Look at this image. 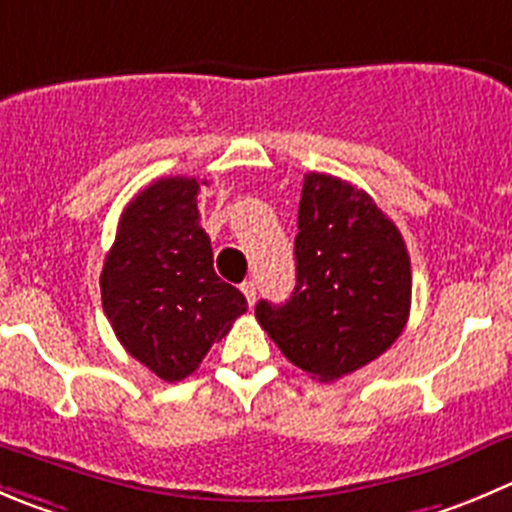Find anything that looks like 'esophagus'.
<instances>
[{
	"label": "esophagus",
	"instance_id": "34e87169",
	"mask_svg": "<svg viewBox=\"0 0 512 512\" xmlns=\"http://www.w3.org/2000/svg\"><path fill=\"white\" fill-rule=\"evenodd\" d=\"M242 292H245L247 297V305H255V297H257V285L252 280L242 282Z\"/></svg>",
	"mask_w": 512,
	"mask_h": 512
}]
</instances>
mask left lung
I'll return each mask as SVG.
<instances>
[{"label":"left lung","instance_id":"8db88e82","mask_svg":"<svg viewBox=\"0 0 512 512\" xmlns=\"http://www.w3.org/2000/svg\"><path fill=\"white\" fill-rule=\"evenodd\" d=\"M295 265L290 300H260L255 317L310 377L330 382L360 370L408 325L413 275L403 235L350 182L325 172L305 175Z\"/></svg>","mask_w":512,"mask_h":512}]
</instances>
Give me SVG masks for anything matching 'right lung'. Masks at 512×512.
Returning <instances> with one entry per match:
<instances>
[{
    "mask_svg": "<svg viewBox=\"0 0 512 512\" xmlns=\"http://www.w3.org/2000/svg\"><path fill=\"white\" fill-rule=\"evenodd\" d=\"M197 192L195 177L147 185L124 207L99 275L117 340L167 382L192 375L212 342L247 310L245 295L212 267Z\"/></svg>",
    "mask_w": 512,
    "mask_h": 512,
    "instance_id": "1",
    "label": "right lung"
}]
</instances>
